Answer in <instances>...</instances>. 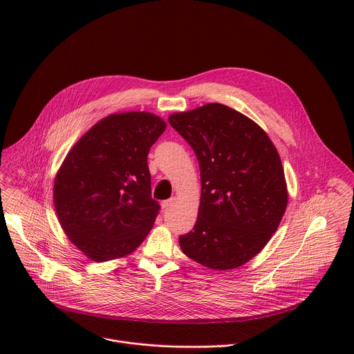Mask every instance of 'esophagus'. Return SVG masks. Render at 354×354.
Listing matches in <instances>:
<instances>
[{"label": "esophagus", "instance_id": "obj_1", "mask_svg": "<svg viewBox=\"0 0 354 354\" xmlns=\"http://www.w3.org/2000/svg\"><path fill=\"white\" fill-rule=\"evenodd\" d=\"M175 203H176V197H171V198H168V200H164L162 203H161V206H162L164 210H168V209H171Z\"/></svg>", "mask_w": 354, "mask_h": 354}]
</instances>
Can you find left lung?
I'll use <instances>...</instances> for the list:
<instances>
[{
  "mask_svg": "<svg viewBox=\"0 0 354 354\" xmlns=\"http://www.w3.org/2000/svg\"><path fill=\"white\" fill-rule=\"evenodd\" d=\"M168 122L200 167V207L193 231L179 236L183 254L213 270L242 266L266 246L287 207L276 147L255 122L221 104Z\"/></svg>",
  "mask_w": 354,
  "mask_h": 354,
  "instance_id": "8db88e82",
  "label": "left lung"
}]
</instances>
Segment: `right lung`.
<instances>
[{
    "instance_id": "right-lung-1",
    "label": "right lung",
    "mask_w": 354,
    "mask_h": 354,
    "mask_svg": "<svg viewBox=\"0 0 354 354\" xmlns=\"http://www.w3.org/2000/svg\"><path fill=\"white\" fill-rule=\"evenodd\" d=\"M165 122L147 112L115 113L70 149L55 180V207L70 241L95 262L131 254L160 213L151 197L149 148Z\"/></svg>"
}]
</instances>
